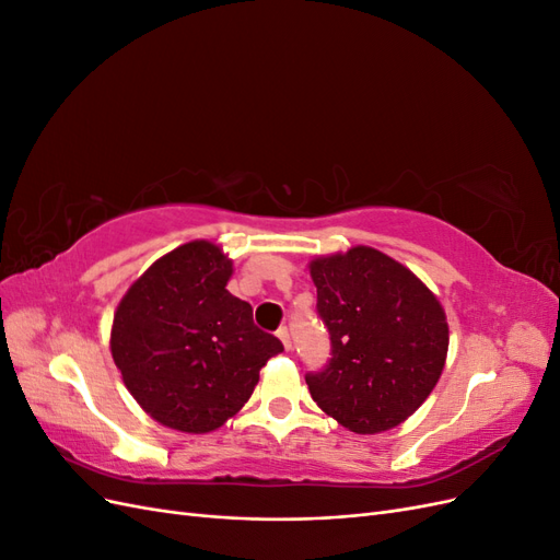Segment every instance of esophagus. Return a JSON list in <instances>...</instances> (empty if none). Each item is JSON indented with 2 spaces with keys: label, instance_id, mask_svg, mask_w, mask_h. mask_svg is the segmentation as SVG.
<instances>
[{
  "label": "esophagus",
  "instance_id": "esophagus-1",
  "mask_svg": "<svg viewBox=\"0 0 560 560\" xmlns=\"http://www.w3.org/2000/svg\"><path fill=\"white\" fill-rule=\"evenodd\" d=\"M278 338L282 341L284 350L290 352V350H292V336H290V329H287V327H280V329H278Z\"/></svg>",
  "mask_w": 560,
  "mask_h": 560
}]
</instances>
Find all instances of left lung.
<instances>
[{"label": "left lung", "instance_id": "1", "mask_svg": "<svg viewBox=\"0 0 560 560\" xmlns=\"http://www.w3.org/2000/svg\"><path fill=\"white\" fill-rule=\"evenodd\" d=\"M317 313L331 360L308 374L311 397L354 434L397 428L430 397L448 352V322L413 270L358 245L315 257Z\"/></svg>", "mask_w": 560, "mask_h": 560}]
</instances>
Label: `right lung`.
Returning <instances> with one entry per match:
<instances>
[{"mask_svg":"<svg viewBox=\"0 0 560 560\" xmlns=\"http://www.w3.org/2000/svg\"><path fill=\"white\" fill-rule=\"evenodd\" d=\"M233 259L210 241L163 254L114 313L109 348L128 393L161 425L206 434L238 413L282 343L226 290Z\"/></svg>","mask_w":560,"mask_h":560,"instance_id":"obj_1","label":"right lung"}]
</instances>
